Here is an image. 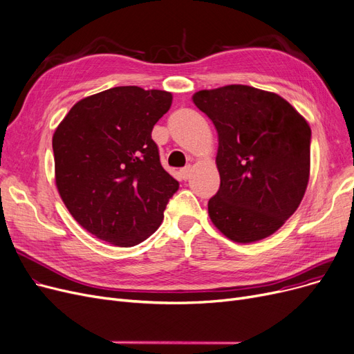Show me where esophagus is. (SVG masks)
<instances>
[{"label": "esophagus", "instance_id": "34e87169", "mask_svg": "<svg viewBox=\"0 0 354 354\" xmlns=\"http://www.w3.org/2000/svg\"><path fill=\"white\" fill-rule=\"evenodd\" d=\"M189 175H191V166H189V165L180 169V176H182V179H188Z\"/></svg>", "mask_w": 354, "mask_h": 354}]
</instances>
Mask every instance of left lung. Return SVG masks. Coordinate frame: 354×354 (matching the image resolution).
I'll return each mask as SVG.
<instances>
[{
  "mask_svg": "<svg viewBox=\"0 0 354 354\" xmlns=\"http://www.w3.org/2000/svg\"><path fill=\"white\" fill-rule=\"evenodd\" d=\"M192 100L218 133L221 182L208 201L211 221L237 243L273 234L308 185V122L278 94L248 85L198 91Z\"/></svg>",
  "mask_w": 354,
  "mask_h": 354,
  "instance_id": "1",
  "label": "left lung"
}]
</instances>
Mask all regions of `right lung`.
<instances>
[{
	"mask_svg": "<svg viewBox=\"0 0 354 354\" xmlns=\"http://www.w3.org/2000/svg\"><path fill=\"white\" fill-rule=\"evenodd\" d=\"M172 94L115 86L76 102L53 134L56 187L72 217L120 248L145 241L179 182L151 139Z\"/></svg>",
	"mask_w": 354,
	"mask_h": 354,
	"instance_id": "1",
	"label": "right lung"
}]
</instances>
